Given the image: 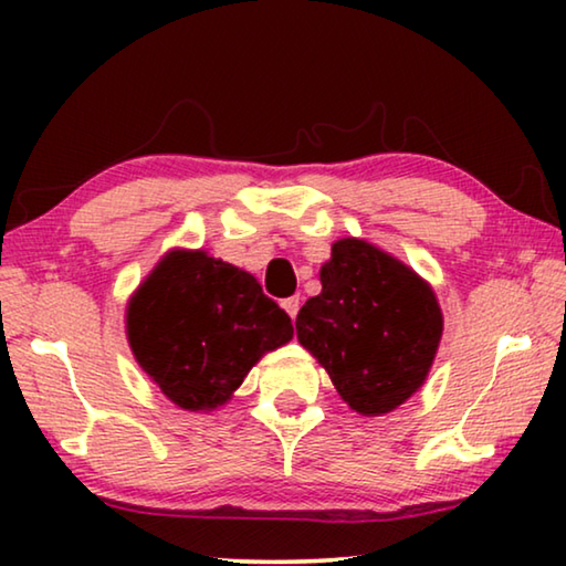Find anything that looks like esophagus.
Listing matches in <instances>:
<instances>
[{
  "mask_svg": "<svg viewBox=\"0 0 566 566\" xmlns=\"http://www.w3.org/2000/svg\"><path fill=\"white\" fill-rule=\"evenodd\" d=\"M282 306H284V312L290 314L292 319H296V312H300V306H302L300 294H294V296H286V300L282 302Z\"/></svg>",
  "mask_w": 566,
  "mask_h": 566,
  "instance_id": "esophagus-1",
  "label": "esophagus"
}]
</instances>
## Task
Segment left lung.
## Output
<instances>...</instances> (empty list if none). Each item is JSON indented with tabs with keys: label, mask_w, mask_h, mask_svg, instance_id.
Masks as SVG:
<instances>
[{
	"label": "left lung",
	"mask_w": 566,
	"mask_h": 566,
	"mask_svg": "<svg viewBox=\"0 0 566 566\" xmlns=\"http://www.w3.org/2000/svg\"><path fill=\"white\" fill-rule=\"evenodd\" d=\"M322 292L296 314V339L361 417L417 395L432 369L444 317L432 284L367 239L344 237L319 270Z\"/></svg>",
	"instance_id": "obj_1"
}]
</instances>
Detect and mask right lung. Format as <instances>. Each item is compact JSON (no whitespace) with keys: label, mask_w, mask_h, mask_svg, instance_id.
I'll return each mask as SVG.
<instances>
[{"label":"right lung","mask_w":566,"mask_h":566,"mask_svg":"<svg viewBox=\"0 0 566 566\" xmlns=\"http://www.w3.org/2000/svg\"><path fill=\"white\" fill-rule=\"evenodd\" d=\"M127 342L171 405L224 407L266 352L292 339L290 314L239 266L205 249H169L127 302Z\"/></svg>","instance_id":"1"}]
</instances>
